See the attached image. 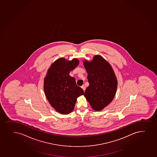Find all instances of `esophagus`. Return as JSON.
<instances>
[{
	"label": "esophagus",
	"mask_w": 157,
	"mask_h": 157,
	"mask_svg": "<svg viewBox=\"0 0 157 157\" xmlns=\"http://www.w3.org/2000/svg\"><path fill=\"white\" fill-rule=\"evenodd\" d=\"M81 88L83 90V91H85V90H86V86H81Z\"/></svg>",
	"instance_id": "34e87169"
}]
</instances>
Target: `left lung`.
<instances>
[{
	"label": "left lung",
	"mask_w": 157,
	"mask_h": 157,
	"mask_svg": "<svg viewBox=\"0 0 157 157\" xmlns=\"http://www.w3.org/2000/svg\"><path fill=\"white\" fill-rule=\"evenodd\" d=\"M83 63L89 83L84 96L92 109L101 111L112 101L116 94L117 80L114 71L109 63L99 55L92 60H83Z\"/></svg>",
	"instance_id": "obj_1"
}]
</instances>
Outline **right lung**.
Masks as SVG:
<instances>
[{"label":"right lung","mask_w":157,"mask_h":157,"mask_svg":"<svg viewBox=\"0 0 157 157\" xmlns=\"http://www.w3.org/2000/svg\"><path fill=\"white\" fill-rule=\"evenodd\" d=\"M79 63L77 58L67 60L63 57L55 60L48 69L44 79V91L49 104L62 114L71 113L78 97L84 94L75 78L69 75Z\"/></svg>","instance_id":"right-lung-1"}]
</instances>
